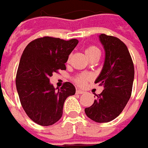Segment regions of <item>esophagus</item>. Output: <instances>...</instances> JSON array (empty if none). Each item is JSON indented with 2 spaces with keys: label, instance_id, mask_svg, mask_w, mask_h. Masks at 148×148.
I'll list each match as a JSON object with an SVG mask.
<instances>
[{
  "label": "esophagus",
  "instance_id": "1",
  "mask_svg": "<svg viewBox=\"0 0 148 148\" xmlns=\"http://www.w3.org/2000/svg\"><path fill=\"white\" fill-rule=\"evenodd\" d=\"M76 93H77V94H84V93H85V92H84V91H82V90H79V89H78V90H76Z\"/></svg>",
  "mask_w": 148,
  "mask_h": 148
}]
</instances>
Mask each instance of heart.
I'll return each mask as SVG.
<instances>
[{
    "label": "heart",
    "instance_id": "obj_1",
    "mask_svg": "<svg viewBox=\"0 0 148 148\" xmlns=\"http://www.w3.org/2000/svg\"><path fill=\"white\" fill-rule=\"evenodd\" d=\"M86 55L88 56L89 59L93 56L94 55H96L97 53H99V49L95 45H89L85 49ZM68 62H69V59L68 60ZM92 79V76L89 73H80L73 79V81L76 84V85H78L79 87H84L87 84V83L88 82L89 80Z\"/></svg>",
    "mask_w": 148,
    "mask_h": 148
}]
</instances>
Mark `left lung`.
Masks as SVG:
<instances>
[{
    "mask_svg": "<svg viewBox=\"0 0 148 148\" xmlns=\"http://www.w3.org/2000/svg\"><path fill=\"white\" fill-rule=\"evenodd\" d=\"M105 49L103 69L95 83L103 87L94 103L84 109L87 116L97 123H108L116 119L128 102L134 80V64L124 43L119 38L99 35Z\"/></svg>",
    "mask_w": 148,
    "mask_h": 148,
    "instance_id": "8db88e82",
    "label": "left lung"
}]
</instances>
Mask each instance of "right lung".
<instances>
[{"mask_svg": "<svg viewBox=\"0 0 148 148\" xmlns=\"http://www.w3.org/2000/svg\"><path fill=\"white\" fill-rule=\"evenodd\" d=\"M78 40L44 36L32 40L22 53L16 76V86L22 108L33 122L41 126L52 125L63 114L67 97L76 88L64 83L57 91L49 82L52 73L65 70L69 56Z\"/></svg>", "mask_w": 148, "mask_h": 148, "instance_id": "1", "label": "right lung"}]
</instances>
